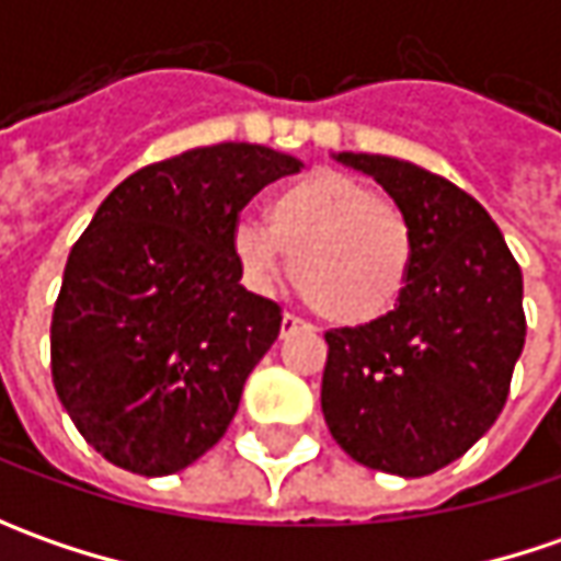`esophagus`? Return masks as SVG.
Masks as SVG:
<instances>
[{"mask_svg": "<svg viewBox=\"0 0 561 561\" xmlns=\"http://www.w3.org/2000/svg\"><path fill=\"white\" fill-rule=\"evenodd\" d=\"M299 328H306V321H302V318H296V314H284V321H280V334L287 336V334H293V331H299Z\"/></svg>", "mask_w": 561, "mask_h": 561, "instance_id": "34e87169", "label": "esophagus"}]
</instances>
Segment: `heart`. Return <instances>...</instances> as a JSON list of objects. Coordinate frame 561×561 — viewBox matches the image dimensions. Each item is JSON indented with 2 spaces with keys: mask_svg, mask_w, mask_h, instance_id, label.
Listing matches in <instances>:
<instances>
[{
  "mask_svg": "<svg viewBox=\"0 0 561 561\" xmlns=\"http://www.w3.org/2000/svg\"><path fill=\"white\" fill-rule=\"evenodd\" d=\"M268 227L233 230V259L259 290H271L293 259L302 299L336 328L390 314L415 268V227L393 199L353 174L318 168L271 196Z\"/></svg>",
  "mask_w": 561,
  "mask_h": 561,
  "instance_id": "heart-1",
  "label": "heart"
}]
</instances>
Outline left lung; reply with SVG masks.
Listing matches in <instances>:
<instances>
[{
  "instance_id": "8db88e82",
  "label": "left lung",
  "mask_w": 561,
  "mask_h": 561,
  "mask_svg": "<svg viewBox=\"0 0 561 561\" xmlns=\"http://www.w3.org/2000/svg\"><path fill=\"white\" fill-rule=\"evenodd\" d=\"M415 227V268L390 314L328 331L324 421L346 456L424 478L500 419L525 346L522 268L484 205L419 164L340 152Z\"/></svg>"
}]
</instances>
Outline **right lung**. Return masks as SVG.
I'll return each instance as SVG.
<instances>
[{"label":"right lung","instance_id":"add662e5","mask_svg":"<svg viewBox=\"0 0 561 561\" xmlns=\"http://www.w3.org/2000/svg\"><path fill=\"white\" fill-rule=\"evenodd\" d=\"M293 156L218 142L146 164L99 205L53 312V383L96 453L162 478L205 456L280 334L233 259L240 211Z\"/></svg>","mask_w":561,"mask_h":561}]
</instances>
